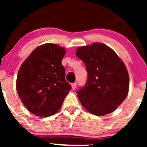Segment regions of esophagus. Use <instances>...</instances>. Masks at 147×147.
Instances as JSON below:
<instances>
[{
	"mask_svg": "<svg viewBox=\"0 0 147 147\" xmlns=\"http://www.w3.org/2000/svg\"><path fill=\"white\" fill-rule=\"evenodd\" d=\"M76 87H77V83L76 82L72 83V90H75V89H76Z\"/></svg>",
	"mask_w": 147,
	"mask_h": 147,
	"instance_id": "obj_1",
	"label": "esophagus"
}]
</instances>
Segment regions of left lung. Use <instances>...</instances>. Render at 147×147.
<instances>
[{
  "mask_svg": "<svg viewBox=\"0 0 147 147\" xmlns=\"http://www.w3.org/2000/svg\"><path fill=\"white\" fill-rule=\"evenodd\" d=\"M76 56L87 72L85 85L77 92L83 107L97 116L115 111L128 94L129 78L124 63L114 50L100 42L78 47Z\"/></svg>",
  "mask_w": 147,
  "mask_h": 147,
  "instance_id": "left-lung-1",
  "label": "left lung"
}]
</instances>
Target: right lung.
I'll return each instance as SVG.
<instances>
[{"mask_svg":"<svg viewBox=\"0 0 147 147\" xmlns=\"http://www.w3.org/2000/svg\"><path fill=\"white\" fill-rule=\"evenodd\" d=\"M65 55L63 47L46 43L35 49L20 66L16 90L31 113L47 117L61 108L71 90L62 65Z\"/></svg>","mask_w":147,"mask_h":147,"instance_id":"add662e5","label":"right lung"}]
</instances>
